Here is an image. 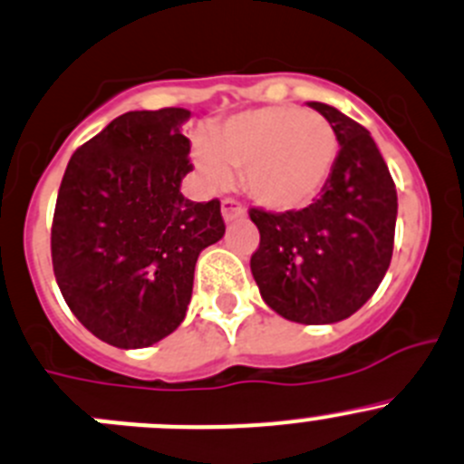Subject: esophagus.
Wrapping results in <instances>:
<instances>
[{"label": "esophagus", "instance_id": "esophagus-1", "mask_svg": "<svg viewBox=\"0 0 464 464\" xmlns=\"http://www.w3.org/2000/svg\"><path fill=\"white\" fill-rule=\"evenodd\" d=\"M222 215L227 222H233V219L237 218H245V208H242L240 201L227 197V199H222Z\"/></svg>", "mask_w": 464, "mask_h": 464}]
</instances>
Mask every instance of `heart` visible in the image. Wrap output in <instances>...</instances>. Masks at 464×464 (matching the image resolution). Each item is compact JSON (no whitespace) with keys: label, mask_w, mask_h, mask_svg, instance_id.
I'll use <instances>...</instances> for the list:
<instances>
[{"label":"heart","mask_w":464,"mask_h":464,"mask_svg":"<svg viewBox=\"0 0 464 464\" xmlns=\"http://www.w3.org/2000/svg\"><path fill=\"white\" fill-rule=\"evenodd\" d=\"M335 129L319 112L267 106L236 115L195 145V165L213 188H227L233 169L245 190L269 210L308 206L326 186L337 160Z\"/></svg>","instance_id":"obj_1"}]
</instances>
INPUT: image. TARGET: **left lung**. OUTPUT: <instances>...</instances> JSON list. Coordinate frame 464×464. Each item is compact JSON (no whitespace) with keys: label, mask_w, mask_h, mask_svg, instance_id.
Here are the masks:
<instances>
[{"label":"left lung","mask_w":464,"mask_h":464,"mask_svg":"<svg viewBox=\"0 0 464 464\" xmlns=\"http://www.w3.org/2000/svg\"><path fill=\"white\" fill-rule=\"evenodd\" d=\"M335 129L340 151L319 199L301 210L251 208L260 245L251 274L260 296L296 324H335L365 305L394 249L397 188L362 124L310 102Z\"/></svg>","instance_id":"1"}]
</instances>
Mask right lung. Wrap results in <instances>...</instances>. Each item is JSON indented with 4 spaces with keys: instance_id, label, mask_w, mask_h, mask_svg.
Segmentation results:
<instances>
[{
    "instance_id": "obj_1",
    "label": "right lung",
    "mask_w": 464,
    "mask_h": 464,
    "mask_svg": "<svg viewBox=\"0 0 464 464\" xmlns=\"http://www.w3.org/2000/svg\"><path fill=\"white\" fill-rule=\"evenodd\" d=\"M186 108L129 111L72 154L58 188L52 265L74 317L142 349L186 317L195 265L224 236L219 201H190Z\"/></svg>"
}]
</instances>
